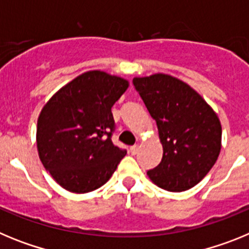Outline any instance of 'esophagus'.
Returning <instances> with one entry per match:
<instances>
[{"label": "esophagus", "instance_id": "34e87169", "mask_svg": "<svg viewBox=\"0 0 249 249\" xmlns=\"http://www.w3.org/2000/svg\"><path fill=\"white\" fill-rule=\"evenodd\" d=\"M129 151H131L132 155H137L138 151H140V146H138V144H136V146H132Z\"/></svg>", "mask_w": 249, "mask_h": 249}]
</instances>
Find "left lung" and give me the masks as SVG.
<instances>
[{
  "label": "left lung",
  "mask_w": 249,
  "mask_h": 249,
  "mask_svg": "<svg viewBox=\"0 0 249 249\" xmlns=\"http://www.w3.org/2000/svg\"><path fill=\"white\" fill-rule=\"evenodd\" d=\"M133 85L156 121L162 160L149 179L169 192L195 187L214 166L222 147L218 116L201 94L166 73L135 77Z\"/></svg>",
  "instance_id": "obj_1"
}]
</instances>
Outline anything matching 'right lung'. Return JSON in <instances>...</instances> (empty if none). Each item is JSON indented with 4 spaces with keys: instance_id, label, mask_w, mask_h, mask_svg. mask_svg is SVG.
Wrapping results in <instances>:
<instances>
[{
    "instance_id": "right-lung-1",
    "label": "right lung",
    "mask_w": 249,
    "mask_h": 249,
    "mask_svg": "<svg viewBox=\"0 0 249 249\" xmlns=\"http://www.w3.org/2000/svg\"><path fill=\"white\" fill-rule=\"evenodd\" d=\"M128 86L122 77L93 70L59 89L41 109L36 132L39 160L66 191L97 190L126 156L111 140V108Z\"/></svg>"
}]
</instances>
